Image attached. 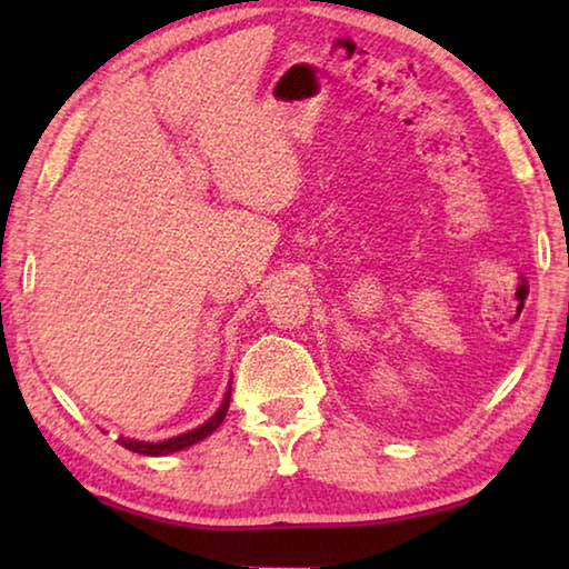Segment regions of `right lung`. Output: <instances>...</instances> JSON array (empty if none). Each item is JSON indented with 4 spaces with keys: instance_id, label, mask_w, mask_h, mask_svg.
<instances>
[{
    "instance_id": "obj_1",
    "label": "right lung",
    "mask_w": 569,
    "mask_h": 569,
    "mask_svg": "<svg viewBox=\"0 0 569 569\" xmlns=\"http://www.w3.org/2000/svg\"><path fill=\"white\" fill-rule=\"evenodd\" d=\"M228 407H230V391L226 393V399H223V403H220V409L216 411V417H210V419L203 423V427L192 429V431H188V435L172 437V439H168V441H156V445H152V441H134V439L120 437L118 445L124 447V449H130V451H138V455H148V457L172 455V451L186 449V447H190V445H196V441L206 439L208 435H213V431L220 427V423H223L226 413H228Z\"/></svg>"
}]
</instances>
